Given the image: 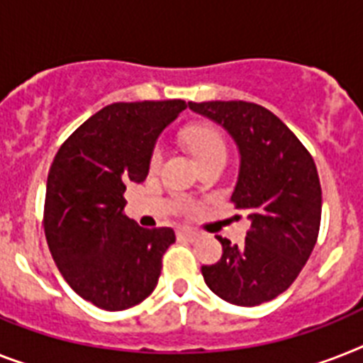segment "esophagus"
<instances>
[{"label": "esophagus", "mask_w": 363, "mask_h": 363, "mask_svg": "<svg viewBox=\"0 0 363 363\" xmlns=\"http://www.w3.org/2000/svg\"><path fill=\"white\" fill-rule=\"evenodd\" d=\"M178 238L193 242V241H196V239H200V232H196V230H193V228H179Z\"/></svg>", "instance_id": "obj_1"}]
</instances>
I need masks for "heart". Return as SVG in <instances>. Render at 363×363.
Here are the masks:
<instances>
[{
    "label": "heart",
    "instance_id": "heart-1",
    "mask_svg": "<svg viewBox=\"0 0 363 363\" xmlns=\"http://www.w3.org/2000/svg\"><path fill=\"white\" fill-rule=\"evenodd\" d=\"M185 143H187L189 150L193 152L199 163H206V161L215 160V157H226V143H224L223 135L218 133L215 128H211V125H191V128L185 131ZM161 160H163V150L157 146V148L152 152L150 167H152V169H157Z\"/></svg>",
    "mask_w": 363,
    "mask_h": 363
}]
</instances>
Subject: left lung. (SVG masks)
Here are the masks:
<instances>
[{"instance_id":"8db88e82","label":"left lung","mask_w":363,"mask_h":363,"mask_svg":"<svg viewBox=\"0 0 363 363\" xmlns=\"http://www.w3.org/2000/svg\"><path fill=\"white\" fill-rule=\"evenodd\" d=\"M232 135L241 155L232 202L250 218L245 245L228 239L223 257L203 265L208 287L223 301L257 306L295 282L321 224V184L313 157L286 124L250 101H189Z\"/></svg>"}]
</instances>
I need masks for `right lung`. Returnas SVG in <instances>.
<instances>
[{
  "label": "right lung",
  "instance_id": "right-lung-1",
  "mask_svg": "<svg viewBox=\"0 0 363 363\" xmlns=\"http://www.w3.org/2000/svg\"><path fill=\"white\" fill-rule=\"evenodd\" d=\"M184 100L118 101L77 128L50 167L44 233L62 278L85 301L121 311L154 291L172 228H140L124 213L130 182L148 176L161 131Z\"/></svg>",
  "mask_w": 363,
  "mask_h": 363
}]
</instances>
